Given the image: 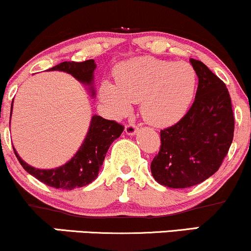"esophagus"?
Masks as SVG:
<instances>
[{"label":"esophagus","instance_id":"esophagus-1","mask_svg":"<svg viewBox=\"0 0 251 251\" xmlns=\"http://www.w3.org/2000/svg\"><path fill=\"white\" fill-rule=\"evenodd\" d=\"M137 131H138V127L135 125H131V124H129V125H126L125 126V132H126V134H128V135H134L135 133H137Z\"/></svg>","mask_w":251,"mask_h":251}]
</instances>
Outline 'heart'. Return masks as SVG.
I'll use <instances>...</instances> for the list:
<instances>
[{
    "label": "heart",
    "mask_w": 251,
    "mask_h": 251,
    "mask_svg": "<svg viewBox=\"0 0 251 251\" xmlns=\"http://www.w3.org/2000/svg\"><path fill=\"white\" fill-rule=\"evenodd\" d=\"M116 82L102 81L100 98L116 116L140 102L143 119L155 127L175 125L185 117L197 91V72L190 63L140 56L120 63Z\"/></svg>",
    "instance_id": "b5f03b06"
}]
</instances>
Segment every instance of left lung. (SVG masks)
<instances>
[{
  "label": "left lung",
  "instance_id": "left-lung-1",
  "mask_svg": "<svg viewBox=\"0 0 251 251\" xmlns=\"http://www.w3.org/2000/svg\"><path fill=\"white\" fill-rule=\"evenodd\" d=\"M195 101L183 119L160 131L159 153L151 163L157 183L184 189L201 183L220 169L234 138L235 119L226 83L198 60Z\"/></svg>",
  "mask_w": 251,
  "mask_h": 251
}]
</instances>
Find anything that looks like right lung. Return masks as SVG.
<instances>
[{"instance_id":"1","label":"right lung","mask_w":251,"mask_h":251,"mask_svg":"<svg viewBox=\"0 0 251 251\" xmlns=\"http://www.w3.org/2000/svg\"><path fill=\"white\" fill-rule=\"evenodd\" d=\"M96 68L97 65L94 60H87L83 62L65 61L51 67L50 71H60L71 74L77 81L88 86L92 97H94L96 91L93 85ZM123 131L124 127L120 124L94 114L89 123L87 134L76 153L67 163L55 169H36L22 160L15 149L14 152L22 168L36 179L55 189L73 190L88 185L97 179L109 146L120 137Z\"/></svg>"}]
</instances>
